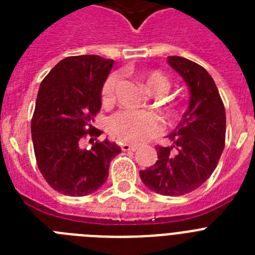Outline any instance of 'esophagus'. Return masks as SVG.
<instances>
[{
  "instance_id": "34e87169",
  "label": "esophagus",
  "mask_w": 255,
  "mask_h": 255,
  "mask_svg": "<svg viewBox=\"0 0 255 255\" xmlns=\"http://www.w3.org/2000/svg\"><path fill=\"white\" fill-rule=\"evenodd\" d=\"M122 149H123L124 152L136 151V149H137V145H133V144H123V145H122Z\"/></svg>"
}]
</instances>
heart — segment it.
Listing matches in <instances>:
<instances>
[{
  "label": "heart",
  "mask_w": 255,
  "mask_h": 255,
  "mask_svg": "<svg viewBox=\"0 0 255 255\" xmlns=\"http://www.w3.org/2000/svg\"><path fill=\"white\" fill-rule=\"evenodd\" d=\"M140 81L152 94L161 95L169 88V82L159 71H145L139 75ZM119 83V75L112 74L104 82L102 88V102L110 106L115 100V91ZM159 129V119L153 114L141 111H122L110 120V131L116 139L124 143L140 144L153 136Z\"/></svg>",
  "instance_id": "b5f03b06"
}]
</instances>
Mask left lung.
<instances>
[{
  "mask_svg": "<svg viewBox=\"0 0 255 255\" xmlns=\"http://www.w3.org/2000/svg\"><path fill=\"white\" fill-rule=\"evenodd\" d=\"M168 65L188 86L189 106L167 136L172 145L156 148L157 161L140 170V178L156 193L182 196L202 185L217 167L225 147L226 116L217 86L204 67L181 57H168Z\"/></svg>",
  "mask_w": 255,
  "mask_h": 255,
  "instance_id": "left-lung-1",
  "label": "left lung"
}]
</instances>
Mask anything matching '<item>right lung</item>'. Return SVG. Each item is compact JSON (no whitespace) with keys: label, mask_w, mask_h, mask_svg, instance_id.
<instances>
[{"label":"right lung","mask_w":255,"mask_h":255,"mask_svg":"<svg viewBox=\"0 0 255 255\" xmlns=\"http://www.w3.org/2000/svg\"><path fill=\"white\" fill-rule=\"evenodd\" d=\"M114 61L99 55L62 59L38 90L31 139L38 168L59 193L82 197L94 193L108 177L120 147L106 139L82 148L86 135L99 136L94 116L102 107V88ZM96 140V139H95Z\"/></svg>","instance_id":"right-lung-1"}]
</instances>
